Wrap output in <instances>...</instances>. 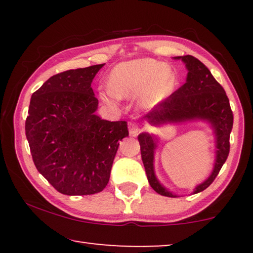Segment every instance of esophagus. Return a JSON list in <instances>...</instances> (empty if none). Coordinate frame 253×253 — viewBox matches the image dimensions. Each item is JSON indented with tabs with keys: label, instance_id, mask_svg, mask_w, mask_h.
Instances as JSON below:
<instances>
[{
	"label": "esophagus",
	"instance_id": "esophagus-1",
	"mask_svg": "<svg viewBox=\"0 0 253 253\" xmlns=\"http://www.w3.org/2000/svg\"><path fill=\"white\" fill-rule=\"evenodd\" d=\"M139 131H140V127H139V126H138V124L133 123V122L129 123V133H130V136H137V134L139 133Z\"/></svg>",
	"mask_w": 253,
	"mask_h": 253
}]
</instances>
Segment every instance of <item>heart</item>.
<instances>
[{"label": "heart", "instance_id": "1", "mask_svg": "<svg viewBox=\"0 0 253 253\" xmlns=\"http://www.w3.org/2000/svg\"><path fill=\"white\" fill-rule=\"evenodd\" d=\"M176 76L168 65L153 58H139L117 64L109 74V91L100 96L106 102L116 98L130 99L137 95V106L147 112L167 99L174 91Z\"/></svg>", "mask_w": 253, "mask_h": 253}]
</instances>
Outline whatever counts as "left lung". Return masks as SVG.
Wrapping results in <instances>:
<instances>
[{"label":"left lung","mask_w":253,"mask_h":253,"mask_svg":"<svg viewBox=\"0 0 253 253\" xmlns=\"http://www.w3.org/2000/svg\"><path fill=\"white\" fill-rule=\"evenodd\" d=\"M174 58L181 60L185 64L188 70L185 84L169 95L165 101L159 103L144 119L153 126L179 124L192 121H203L210 124L215 138V160L213 170L209 177L193 190L192 193L195 195L204 191L212 184L227 160L229 154V137L233 129L234 116L230 109L229 99L223 87L198 58L191 55L176 56ZM138 140L140 144L141 160L152 189L161 196L178 197L162 185L155 175L154 155L159 144V137L143 132L138 136Z\"/></svg>","instance_id":"left-lung-1"}]
</instances>
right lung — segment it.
<instances>
[{
	"label": "right lung",
	"mask_w": 253,
	"mask_h": 253,
	"mask_svg": "<svg viewBox=\"0 0 253 253\" xmlns=\"http://www.w3.org/2000/svg\"><path fill=\"white\" fill-rule=\"evenodd\" d=\"M105 64L68 70L32 94L25 133L38 171L68 196L94 195L108 184L126 121L102 120L91 87Z\"/></svg>",
	"instance_id": "add662e5"
}]
</instances>
